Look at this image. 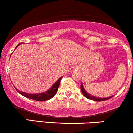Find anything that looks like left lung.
<instances>
[{
    "label": "left lung",
    "instance_id": "left-lung-1",
    "mask_svg": "<svg viewBox=\"0 0 133 133\" xmlns=\"http://www.w3.org/2000/svg\"><path fill=\"white\" fill-rule=\"evenodd\" d=\"M81 90L82 94H84V96L86 97V98L89 99L91 100H93V101H106L108 99H109L111 98L112 97H113V96H111L109 97H107V98H101V97H95V96H91V94H88V92L85 91V89H84L83 88V85L81 83Z\"/></svg>",
    "mask_w": 133,
    "mask_h": 133
}]
</instances>
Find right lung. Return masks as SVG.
<instances>
[{"label":"right lung","instance_id":"1","mask_svg":"<svg viewBox=\"0 0 133 133\" xmlns=\"http://www.w3.org/2000/svg\"><path fill=\"white\" fill-rule=\"evenodd\" d=\"M21 44H19L17 45L16 47H17L19 46V45H20ZM62 77H60L57 82L53 85L50 88L48 91H46V92H44V93H40V94H27V93L24 92H21V91H19L18 89H17L16 88V91H17L18 92L20 93L21 95H22L24 97H27L29 99H31L35 100V101H47L51 99L52 97H53L54 96L55 94H56L57 92V90H58V88H59V84H60V82L61 80Z\"/></svg>","mask_w":133,"mask_h":133}]
</instances>
